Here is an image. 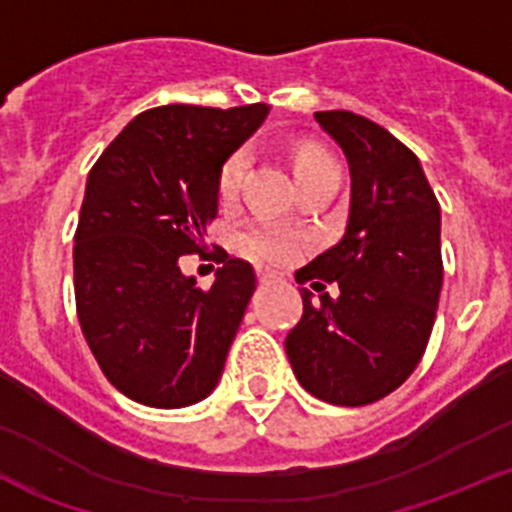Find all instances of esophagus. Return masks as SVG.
Listing matches in <instances>:
<instances>
[{
    "label": "esophagus",
    "instance_id": "1",
    "mask_svg": "<svg viewBox=\"0 0 512 512\" xmlns=\"http://www.w3.org/2000/svg\"><path fill=\"white\" fill-rule=\"evenodd\" d=\"M257 280L260 283H275V280H280V275L275 270H257Z\"/></svg>",
    "mask_w": 512,
    "mask_h": 512
}]
</instances>
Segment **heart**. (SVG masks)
I'll list each match as a JSON object with an SVG mask.
<instances>
[{"instance_id":"heart-1","label":"heart","mask_w":512,"mask_h":512,"mask_svg":"<svg viewBox=\"0 0 512 512\" xmlns=\"http://www.w3.org/2000/svg\"><path fill=\"white\" fill-rule=\"evenodd\" d=\"M324 165H336L331 160V155H326L324 150H316V147H303L296 155V178L303 173H311L316 168H324ZM247 168H250V150H237L232 158L224 163L222 173H219V201L229 204V201L237 199L239 188L245 183ZM234 247L237 252H242L245 257L260 262H290L293 257H298L301 252V237L283 227H275V224L267 222H247L234 232Z\"/></svg>"}]
</instances>
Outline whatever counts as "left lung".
Returning <instances> with one entry per match:
<instances>
[{
    "instance_id": "1",
    "label": "left lung",
    "mask_w": 512,
    "mask_h": 512,
    "mask_svg": "<svg viewBox=\"0 0 512 512\" xmlns=\"http://www.w3.org/2000/svg\"><path fill=\"white\" fill-rule=\"evenodd\" d=\"M313 117L347 155L349 222L301 270L339 285V298L301 288L285 352L308 393L354 408L400 388L426 352L444 283L441 209L416 155L380 124L344 109Z\"/></svg>"
}]
</instances>
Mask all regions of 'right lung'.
I'll list each match as a JSON object with an SVG mask.
<instances>
[{"instance_id":"obj_1","label":"right lung","mask_w":512,"mask_h":512,"mask_svg":"<svg viewBox=\"0 0 512 512\" xmlns=\"http://www.w3.org/2000/svg\"><path fill=\"white\" fill-rule=\"evenodd\" d=\"M267 112V104L147 109L91 168L73 245L76 311L101 372L137 403L193 405L222 377L255 270L227 255L201 288L178 260L204 252L222 165Z\"/></svg>"}]
</instances>
